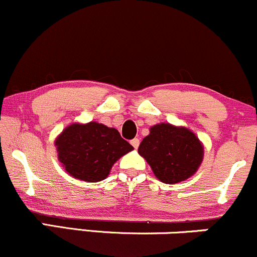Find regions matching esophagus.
<instances>
[{"label": "esophagus", "instance_id": "34e87169", "mask_svg": "<svg viewBox=\"0 0 257 257\" xmlns=\"http://www.w3.org/2000/svg\"><path fill=\"white\" fill-rule=\"evenodd\" d=\"M131 144L135 149H137L138 146H140V140H138V138H135V140L131 141Z\"/></svg>", "mask_w": 257, "mask_h": 257}]
</instances>
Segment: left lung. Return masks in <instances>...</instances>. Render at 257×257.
Segmentation results:
<instances>
[{
  "label": "left lung",
  "instance_id": "8db88e82",
  "mask_svg": "<svg viewBox=\"0 0 257 257\" xmlns=\"http://www.w3.org/2000/svg\"><path fill=\"white\" fill-rule=\"evenodd\" d=\"M138 154L147 160L160 182L177 184L197 172L204 155L201 141L189 128L162 122L150 127Z\"/></svg>",
  "mask_w": 257,
  "mask_h": 257
}]
</instances>
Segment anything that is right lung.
<instances>
[{"instance_id": "add662e5", "label": "right lung", "mask_w": 257, "mask_h": 257, "mask_svg": "<svg viewBox=\"0 0 257 257\" xmlns=\"http://www.w3.org/2000/svg\"><path fill=\"white\" fill-rule=\"evenodd\" d=\"M55 146L59 161L69 176L89 183L105 179L117 160L134 150L117 130L96 121L67 126Z\"/></svg>"}]
</instances>
